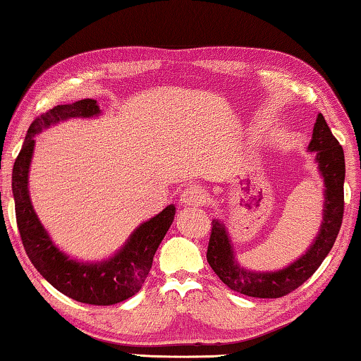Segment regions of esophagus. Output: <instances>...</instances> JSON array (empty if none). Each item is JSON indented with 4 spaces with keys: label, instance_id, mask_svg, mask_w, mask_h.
Listing matches in <instances>:
<instances>
[{
    "label": "esophagus",
    "instance_id": "obj_1",
    "mask_svg": "<svg viewBox=\"0 0 361 361\" xmlns=\"http://www.w3.org/2000/svg\"><path fill=\"white\" fill-rule=\"evenodd\" d=\"M207 201V192L201 186L190 185L181 191L180 202L183 206H204Z\"/></svg>",
    "mask_w": 361,
    "mask_h": 361
}]
</instances>
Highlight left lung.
Here are the masks:
<instances>
[{"label":"left lung","instance_id":"left-lung-1","mask_svg":"<svg viewBox=\"0 0 361 361\" xmlns=\"http://www.w3.org/2000/svg\"><path fill=\"white\" fill-rule=\"evenodd\" d=\"M308 150L316 152V164L324 180V212L318 236L308 251L297 261L276 272L248 271L235 259L233 245L225 224L212 220L207 262L220 281L233 292L255 298H281L308 281L334 246L343 217L345 159L342 146L331 133L321 113L316 118Z\"/></svg>","mask_w":361,"mask_h":361}]
</instances>
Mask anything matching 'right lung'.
Returning <instances> with one entry per match:
<instances>
[{"label":"right lung","instance_id":"1","mask_svg":"<svg viewBox=\"0 0 361 361\" xmlns=\"http://www.w3.org/2000/svg\"><path fill=\"white\" fill-rule=\"evenodd\" d=\"M97 115H100L97 100L84 99L74 104L56 105L35 118L14 162L13 196L20 240L27 256L42 277L58 292L80 303L109 306L131 298L141 290L152 267L155 251L175 219L173 204L139 225L115 256L100 262H80L56 248L37 217L29 196V169L35 134L69 118Z\"/></svg>","mask_w":361,"mask_h":361}]
</instances>
